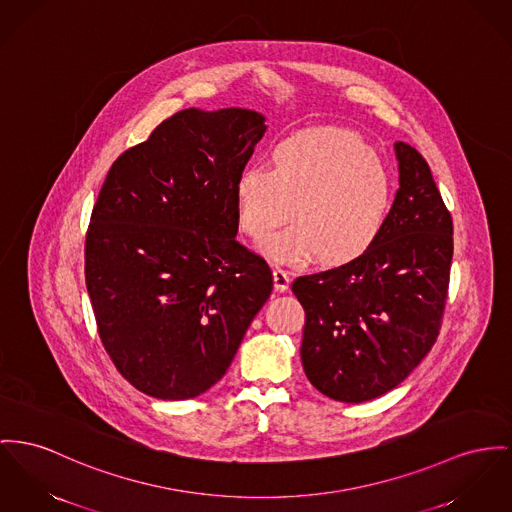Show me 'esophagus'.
I'll return each instance as SVG.
<instances>
[{
	"mask_svg": "<svg viewBox=\"0 0 512 512\" xmlns=\"http://www.w3.org/2000/svg\"><path fill=\"white\" fill-rule=\"evenodd\" d=\"M273 281H275L277 291H287L289 283H291V273L283 270V268H275L273 270Z\"/></svg>",
	"mask_w": 512,
	"mask_h": 512,
	"instance_id": "1",
	"label": "esophagus"
}]
</instances>
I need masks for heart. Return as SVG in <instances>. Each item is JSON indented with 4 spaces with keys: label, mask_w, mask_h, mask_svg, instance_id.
Wrapping results in <instances>:
<instances>
[{
    "label": "heart",
    "mask_w": 512,
    "mask_h": 512,
    "mask_svg": "<svg viewBox=\"0 0 512 512\" xmlns=\"http://www.w3.org/2000/svg\"><path fill=\"white\" fill-rule=\"evenodd\" d=\"M272 163L248 165L235 180L240 231L250 239H266L293 204L295 223L264 244L272 260L299 264L318 256L336 266L375 246L394 184L361 137L336 128L305 130L277 141Z\"/></svg>",
    "instance_id": "obj_1"
}]
</instances>
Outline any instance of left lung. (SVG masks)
Wrapping results in <instances>:
<instances>
[{"label": "left lung", "instance_id": "obj_1", "mask_svg": "<svg viewBox=\"0 0 512 512\" xmlns=\"http://www.w3.org/2000/svg\"><path fill=\"white\" fill-rule=\"evenodd\" d=\"M400 188L361 258L293 281L305 308L301 359L324 396L359 404L396 388L439 338L452 262V217L427 161L396 143Z\"/></svg>", "mask_w": 512, "mask_h": 512}]
</instances>
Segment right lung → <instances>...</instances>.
Returning a JSON list of instances; mask_svg holds the SVG:
<instances>
[{
	"mask_svg": "<svg viewBox=\"0 0 512 512\" xmlns=\"http://www.w3.org/2000/svg\"><path fill=\"white\" fill-rule=\"evenodd\" d=\"M266 132L246 108H186L106 174L85 281L106 353L139 392L204 394L270 299L272 270L237 240L235 180Z\"/></svg>",
	"mask_w": 512,
	"mask_h": 512,
	"instance_id": "add662e5",
	"label": "right lung"
}]
</instances>
